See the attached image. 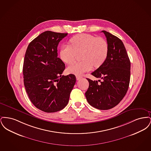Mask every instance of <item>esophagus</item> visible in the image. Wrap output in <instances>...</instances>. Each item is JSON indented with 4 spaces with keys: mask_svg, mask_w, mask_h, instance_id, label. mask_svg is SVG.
Wrapping results in <instances>:
<instances>
[{
    "mask_svg": "<svg viewBox=\"0 0 151 151\" xmlns=\"http://www.w3.org/2000/svg\"><path fill=\"white\" fill-rule=\"evenodd\" d=\"M76 80H80V79L83 78H82V76H79V75L76 76Z\"/></svg>",
    "mask_w": 151,
    "mask_h": 151,
    "instance_id": "1",
    "label": "esophagus"
}]
</instances>
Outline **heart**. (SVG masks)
Wrapping results in <instances>:
<instances>
[{
	"instance_id": "obj_1",
	"label": "heart",
	"mask_w": 151,
	"mask_h": 151,
	"mask_svg": "<svg viewBox=\"0 0 151 151\" xmlns=\"http://www.w3.org/2000/svg\"><path fill=\"white\" fill-rule=\"evenodd\" d=\"M70 45L61 46L59 55L65 63L73 62L77 53L80 52L79 62L69 65L67 71L69 73L81 75L90 71L93 67L98 68L105 62L108 54L107 42L101 37H96L88 34H80L70 40Z\"/></svg>"
}]
</instances>
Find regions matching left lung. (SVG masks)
I'll return each mask as SVG.
<instances>
[{
	"mask_svg": "<svg viewBox=\"0 0 151 151\" xmlns=\"http://www.w3.org/2000/svg\"><path fill=\"white\" fill-rule=\"evenodd\" d=\"M108 45L107 58L92 75L102 81H89L86 92V100L94 108L108 110L115 107L123 99L127 92L130 80L131 63L124 45L117 37L105 30Z\"/></svg>",
	"mask_w": 151,
	"mask_h": 151,
	"instance_id": "obj_1",
	"label": "left lung"
}]
</instances>
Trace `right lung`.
Masks as SVG:
<instances>
[{
	"instance_id": "add662e5",
	"label": "right lung",
	"mask_w": 151,
	"mask_h": 151,
	"mask_svg": "<svg viewBox=\"0 0 151 151\" xmlns=\"http://www.w3.org/2000/svg\"><path fill=\"white\" fill-rule=\"evenodd\" d=\"M67 35L44 32L30 42L25 52L22 69L25 88L32 104L44 112L65 108L76 83L74 75H62L65 65L58 57V45Z\"/></svg>"
}]
</instances>
